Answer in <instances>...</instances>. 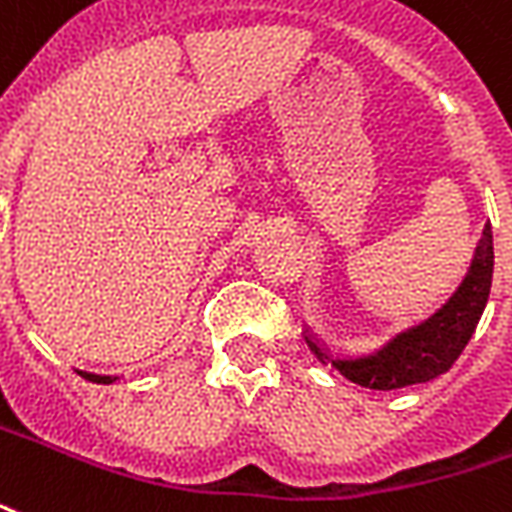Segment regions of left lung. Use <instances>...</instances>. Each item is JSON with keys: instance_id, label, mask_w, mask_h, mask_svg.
Here are the masks:
<instances>
[{"instance_id": "left-lung-1", "label": "left lung", "mask_w": 512, "mask_h": 512, "mask_svg": "<svg viewBox=\"0 0 512 512\" xmlns=\"http://www.w3.org/2000/svg\"><path fill=\"white\" fill-rule=\"evenodd\" d=\"M491 274H494V236H491V225H486L464 282L450 295L448 304L431 314L429 320L399 333L374 355L350 358V361L342 358L333 361L314 339L306 336V342L320 361L333 363L347 380L372 391H396L415 382H429L448 372L472 339L491 293Z\"/></svg>"}]
</instances>
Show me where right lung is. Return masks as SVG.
Wrapping results in <instances>:
<instances>
[{"label": "right lung", "mask_w": 512, "mask_h": 512, "mask_svg": "<svg viewBox=\"0 0 512 512\" xmlns=\"http://www.w3.org/2000/svg\"><path fill=\"white\" fill-rule=\"evenodd\" d=\"M83 377H86V380H94V382H105V385L116 382V377H102V374H86V372H83Z\"/></svg>", "instance_id": "obj_1"}]
</instances>
